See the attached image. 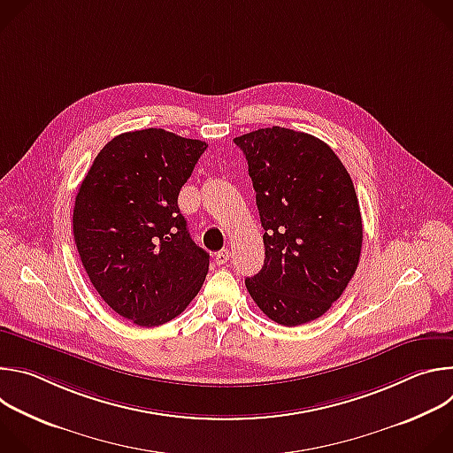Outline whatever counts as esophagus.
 Instances as JSON below:
<instances>
[{
  "mask_svg": "<svg viewBox=\"0 0 453 453\" xmlns=\"http://www.w3.org/2000/svg\"><path fill=\"white\" fill-rule=\"evenodd\" d=\"M229 257H231V250L229 249H222V250L217 252L215 262H217V265H226L229 262Z\"/></svg>",
  "mask_w": 453,
  "mask_h": 453,
  "instance_id": "34e87169",
  "label": "esophagus"
}]
</instances>
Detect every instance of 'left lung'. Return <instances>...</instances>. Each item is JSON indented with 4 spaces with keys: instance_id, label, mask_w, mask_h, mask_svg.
I'll return each instance as SVG.
<instances>
[{
    "instance_id": "1",
    "label": "left lung",
    "mask_w": 453,
    "mask_h": 453,
    "mask_svg": "<svg viewBox=\"0 0 453 453\" xmlns=\"http://www.w3.org/2000/svg\"><path fill=\"white\" fill-rule=\"evenodd\" d=\"M233 142L245 154L265 229L264 267L245 287L278 325L315 320L342 296L360 260L353 180L335 152L306 133L269 127Z\"/></svg>"
}]
</instances>
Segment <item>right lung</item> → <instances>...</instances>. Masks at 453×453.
I'll list each match as a JSON object with an SVG mask.
<instances>
[{
  "label": "right lung",
  "instance_id": "obj_1",
  "mask_svg": "<svg viewBox=\"0 0 453 453\" xmlns=\"http://www.w3.org/2000/svg\"><path fill=\"white\" fill-rule=\"evenodd\" d=\"M208 145L163 128L123 133L95 157L73 208V236L100 297L138 326H159L196 297L210 254L177 197Z\"/></svg>",
  "mask_w": 453,
  "mask_h": 453
}]
</instances>
